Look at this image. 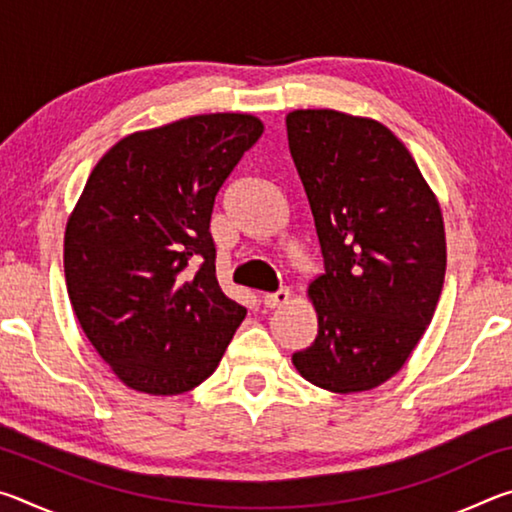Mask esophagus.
Returning <instances> with one entry per match:
<instances>
[{
  "instance_id": "esophagus-1",
  "label": "esophagus",
  "mask_w": 512,
  "mask_h": 512,
  "mask_svg": "<svg viewBox=\"0 0 512 512\" xmlns=\"http://www.w3.org/2000/svg\"><path fill=\"white\" fill-rule=\"evenodd\" d=\"M287 300H289V289H277L273 293H264L262 305L268 307V309H275V307L284 305V302H287Z\"/></svg>"
}]
</instances>
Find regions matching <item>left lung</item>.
Segmentation results:
<instances>
[{
    "label": "left lung",
    "mask_w": 512,
    "mask_h": 512,
    "mask_svg": "<svg viewBox=\"0 0 512 512\" xmlns=\"http://www.w3.org/2000/svg\"><path fill=\"white\" fill-rule=\"evenodd\" d=\"M287 137L325 268L309 284L318 334L293 366L325 391H370L404 366L436 311L443 214L411 153L379 121L293 110Z\"/></svg>",
    "instance_id": "left-lung-1"
}]
</instances>
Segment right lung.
<instances>
[{
    "label": "right lung",
    "instance_id": "right-lung-1",
    "mask_svg": "<svg viewBox=\"0 0 512 512\" xmlns=\"http://www.w3.org/2000/svg\"><path fill=\"white\" fill-rule=\"evenodd\" d=\"M262 133L253 115H196L124 137L92 169L65 230L67 293L94 350L133 391H192L244 320L216 282L210 219Z\"/></svg>",
    "mask_w": 512,
    "mask_h": 512
}]
</instances>
